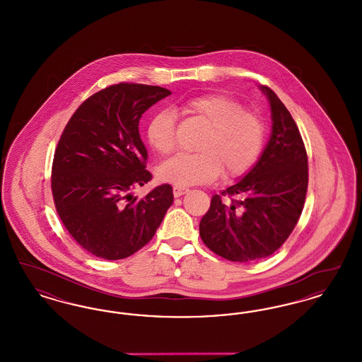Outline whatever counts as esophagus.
<instances>
[{"label": "esophagus", "mask_w": 362, "mask_h": 362, "mask_svg": "<svg viewBox=\"0 0 362 362\" xmlns=\"http://www.w3.org/2000/svg\"><path fill=\"white\" fill-rule=\"evenodd\" d=\"M173 195L176 197V198H179V197H182V195H185L189 189H186V187H180V186H173Z\"/></svg>", "instance_id": "1"}]
</instances>
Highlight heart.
<instances>
[{
    "label": "heart",
    "instance_id": "b5f03b06",
    "mask_svg": "<svg viewBox=\"0 0 362 362\" xmlns=\"http://www.w3.org/2000/svg\"><path fill=\"white\" fill-rule=\"evenodd\" d=\"M185 112L201 122L206 132L192 155H177L163 163L157 176L175 186L206 185L221 173L238 177L247 173L262 153L266 127L262 118L225 95H204L183 104ZM146 137L158 155L173 153L176 145V117L173 110L157 112L148 123Z\"/></svg>",
    "mask_w": 362,
    "mask_h": 362
}]
</instances>
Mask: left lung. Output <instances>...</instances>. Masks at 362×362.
Here are the masks:
<instances>
[{
    "instance_id": "1",
    "label": "left lung",
    "mask_w": 362,
    "mask_h": 362,
    "mask_svg": "<svg viewBox=\"0 0 362 362\" xmlns=\"http://www.w3.org/2000/svg\"><path fill=\"white\" fill-rule=\"evenodd\" d=\"M259 89L270 104V138L255 165L221 192L226 199L211 197L199 223L207 248L241 263L267 258L285 243L301 216L308 187V158L296 122L274 90Z\"/></svg>"
}]
</instances>
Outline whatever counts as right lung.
I'll list each match as a JSON object with an SVG mask.
<instances>
[{
    "instance_id": "add662e5",
    "label": "right lung",
    "mask_w": 362,
    "mask_h": 362,
    "mask_svg": "<svg viewBox=\"0 0 362 362\" xmlns=\"http://www.w3.org/2000/svg\"><path fill=\"white\" fill-rule=\"evenodd\" d=\"M171 95L161 86L117 84L92 95L68 122L52 161L54 204L70 236L98 258L118 260L155 236L173 205L170 185L146 197L133 189L152 179L138 124Z\"/></svg>"
}]
</instances>
